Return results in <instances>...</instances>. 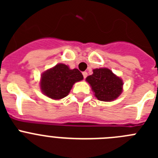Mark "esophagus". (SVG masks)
<instances>
[{"label":"esophagus","mask_w":158,"mask_h":158,"mask_svg":"<svg viewBox=\"0 0 158 158\" xmlns=\"http://www.w3.org/2000/svg\"><path fill=\"white\" fill-rule=\"evenodd\" d=\"M82 74H83L84 78H86V77H87V76H88V73L87 72H83V73H82Z\"/></svg>","instance_id":"obj_1"}]
</instances>
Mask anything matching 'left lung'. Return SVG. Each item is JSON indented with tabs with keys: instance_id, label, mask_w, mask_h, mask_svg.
Returning a JSON list of instances; mask_svg holds the SVG:
<instances>
[{
	"instance_id": "8db88e82",
	"label": "left lung",
	"mask_w": 158,
	"mask_h": 158,
	"mask_svg": "<svg viewBox=\"0 0 158 158\" xmlns=\"http://www.w3.org/2000/svg\"><path fill=\"white\" fill-rule=\"evenodd\" d=\"M86 81L91 85L94 95L99 100H114L123 91L122 79L107 68L93 69V73L86 77Z\"/></svg>"
}]
</instances>
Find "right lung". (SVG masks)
Here are the masks:
<instances>
[{
  "mask_svg": "<svg viewBox=\"0 0 158 158\" xmlns=\"http://www.w3.org/2000/svg\"><path fill=\"white\" fill-rule=\"evenodd\" d=\"M81 80L83 75L77 69H70L68 65L59 63L42 74L40 88L47 96L60 100L69 94L75 82Z\"/></svg>",
  "mask_w": 158,
  "mask_h": 158,
  "instance_id": "right-lung-1",
  "label": "right lung"
}]
</instances>
